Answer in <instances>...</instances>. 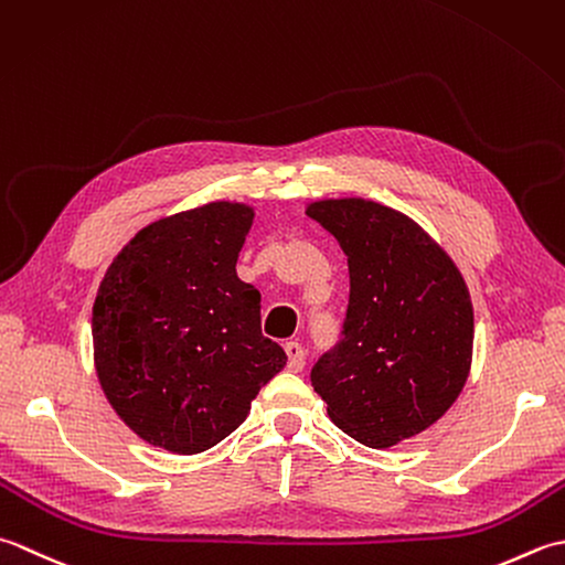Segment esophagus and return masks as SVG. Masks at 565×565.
Returning a JSON list of instances; mask_svg holds the SVG:
<instances>
[{"mask_svg": "<svg viewBox=\"0 0 565 565\" xmlns=\"http://www.w3.org/2000/svg\"><path fill=\"white\" fill-rule=\"evenodd\" d=\"M285 353H287V367L292 373H299L305 367V349L299 347L297 341H287L285 343Z\"/></svg>", "mask_w": 565, "mask_h": 565, "instance_id": "esophagus-1", "label": "esophagus"}]
</instances>
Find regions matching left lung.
<instances>
[{
	"label": "left lung",
	"mask_w": 565,
	"mask_h": 565,
	"mask_svg": "<svg viewBox=\"0 0 565 565\" xmlns=\"http://www.w3.org/2000/svg\"><path fill=\"white\" fill-rule=\"evenodd\" d=\"M349 258L339 349L312 367L329 419L371 448L427 431L463 393L476 319L454 258L412 216L365 198L305 206Z\"/></svg>",
	"instance_id": "obj_1"
}]
</instances>
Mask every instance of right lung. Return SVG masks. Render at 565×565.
<instances>
[{"label":"right lung","mask_w":565,"mask_h":565,"mask_svg":"<svg viewBox=\"0 0 565 565\" xmlns=\"http://www.w3.org/2000/svg\"><path fill=\"white\" fill-rule=\"evenodd\" d=\"M256 218L216 200L160 216L109 263L92 307L102 393L138 439L194 456L248 417L287 363L260 333V292L236 275Z\"/></svg>","instance_id":"obj_1"}]
</instances>
